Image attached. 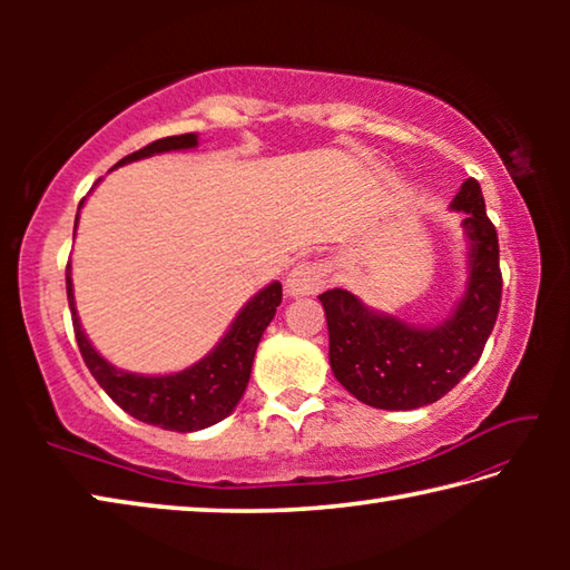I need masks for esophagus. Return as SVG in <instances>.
<instances>
[{"label": "esophagus", "instance_id": "esophagus-1", "mask_svg": "<svg viewBox=\"0 0 570 570\" xmlns=\"http://www.w3.org/2000/svg\"><path fill=\"white\" fill-rule=\"evenodd\" d=\"M326 284V264L306 258L298 262L286 276V294L288 296H308L322 292Z\"/></svg>", "mask_w": 570, "mask_h": 570}]
</instances>
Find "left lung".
<instances>
[{
    "instance_id": "1",
    "label": "left lung",
    "mask_w": 570,
    "mask_h": 570,
    "mask_svg": "<svg viewBox=\"0 0 570 570\" xmlns=\"http://www.w3.org/2000/svg\"><path fill=\"white\" fill-rule=\"evenodd\" d=\"M452 208L468 214L470 276L462 302L448 322L410 326L366 308L344 288L320 296L330 326L334 377L356 400L377 410H414L438 402L478 364L493 332L503 274L498 230L485 214L480 183L468 178Z\"/></svg>"
}]
</instances>
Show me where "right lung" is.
I'll use <instances>...</instances> for the list:
<instances>
[{"label": "right lung", "instance_id": "1", "mask_svg": "<svg viewBox=\"0 0 570 570\" xmlns=\"http://www.w3.org/2000/svg\"><path fill=\"white\" fill-rule=\"evenodd\" d=\"M196 146L198 135H170V138H160L146 148L130 153V156H125L118 166L156 156V153L188 150ZM67 302H70L72 330L82 360L88 364L92 377L98 380L100 387L108 392V397L140 422L158 424V428L173 432H196L228 417L238 400L244 397L256 346L262 342L266 326L272 324L276 306L282 304V284H268L250 298V302L238 312L224 340L216 344V350L208 356L188 366V370L176 374H163V377H142V374L122 372L110 362H105L102 356L92 350V344L88 342V336H85L80 322H77L70 264H67Z\"/></svg>", "mask_w": 570, "mask_h": 570}]
</instances>
